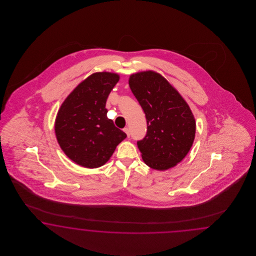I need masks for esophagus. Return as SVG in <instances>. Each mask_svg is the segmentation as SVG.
Segmentation results:
<instances>
[{"mask_svg":"<svg viewBox=\"0 0 256 256\" xmlns=\"http://www.w3.org/2000/svg\"><path fill=\"white\" fill-rule=\"evenodd\" d=\"M124 132L126 133L128 137H130V128H124Z\"/></svg>","mask_w":256,"mask_h":256,"instance_id":"1","label":"esophagus"}]
</instances>
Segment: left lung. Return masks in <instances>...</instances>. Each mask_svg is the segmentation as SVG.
<instances>
[{
    "label": "left lung",
    "mask_w": 256,
    "mask_h": 256,
    "mask_svg": "<svg viewBox=\"0 0 256 256\" xmlns=\"http://www.w3.org/2000/svg\"><path fill=\"white\" fill-rule=\"evenodd\" d=\"M130 87L144 110L148 132L137 142L144 162L155 170L176 166L192 146L194 114L178 92L153 71L133 74Z\"/></svg>",
    "instance_id": "left-lung-1"
}]
</instances>
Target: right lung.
Segmentation results:
<instances>
[{
	"label": "right lung",
	"mask_w": 256,
	"mask_h": 256,
	"mask_svg": "<svg viewBox=\"0 0 256 256\" xmlns=\"http://www.w3.org/2000/svg\"><path fill=\"white\" fill-rule=\"evenodd\" d=\"M118 80L114 73H94L73 90L57 114V140L64 154L80 166L100 167L126 137L108 119L105 108Z\"/></svg>",
	"instance_id": "obj_1"
}]
</instances>
